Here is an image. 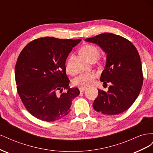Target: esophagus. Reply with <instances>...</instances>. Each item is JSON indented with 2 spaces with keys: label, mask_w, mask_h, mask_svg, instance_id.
<instances>
[{
  "label": "esophagus",
  "mask_w": 153,
  "mask_h": 153,
  "mask_svg": "<svg viewBox=\"0 0 153 153\" xmlns=\"http://www.w3.org/2000/svg\"><path fill=\"white\" fill-rule=\"evenodd\" d=\"M87 89V87H84V86H81L80 87H79V90L80 92H83L84 91L85 89Z\"/></svg>",
  "instance_id": "1"
}]
</instances>
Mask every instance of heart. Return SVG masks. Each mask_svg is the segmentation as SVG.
<instances>
[{
  "mask_svg": "<svg viewBox=\"0 0 153 153\" xmlns=\"http://www.w3.org/2000/svg\"><path fill=\"white\" fill-rule=\"evenodd\" d=\"M82 53L84 56L89 60L96 59L100 55L99 48L94 45L87 44L82 47L81 49ZM66 71L69 74H72L73 71L70 66V59L69 60L66 64ZM95 78V74L93 73H82L80 75L77 76L73 80V84L75 85L86 87L91 85L94 82Z\"/></svg>",
  "mask_w": 153,
  "mask_h": 153,
  "instance_id": "b5f03b06",
  "label": "heart"
}]
</instances>
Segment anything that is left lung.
<instances>
[{
    "label": "left lung",
    "mask_w": 153,
    "mask_h": 153,
    "mask_svg": "<svg viewBox=\"0 0 153 153\" xmlns=\"http://www.w3.org/2000/svg\"><path fill=\"white\" fill-rule=\"evenodd\" d=\"M85 41L98 45L107 54L100 80L110 85L107 92L98 89L92 106L96 112L106 115L124 112L135 102L143 84L142 64L137 48L127 39L112 33H103Z\"/></svg>",
    "instance_id": "obj_1"
}]
</instances>
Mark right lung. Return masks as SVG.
Returning a JSON list of instances; mask_svg holds the SVG:
<instances>
[{
    "instance_id": "add662e5",
    "label": "right lung",
    "mask_w": 153,
    "mask_h": 153,
    "mask_svg": "<svg viewBox=\"0 0 153 153\" xmlns=\"http://www.w3.org/2000/svg\"><path fill=\"white\" fill-rule=\"evenodd\" d=\"M81 40L40 38L20 52L15 66L16 89L26 109L37 119L55 121L70 112L80 91L69 87L65 62Z\"/></svg>"
}]
</instances>
